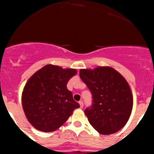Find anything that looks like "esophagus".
Masks as SVG:
<instances>
[{"label": "esophagus", "mask_w": 154, "mask_h": 154, "mask_svg": "<svg viewBox=\"0 0 154 154\" xmlns=\"http://www.w3.org/2000/svg\"><path fill=\"white\" fill-rule=\"evenodd\" d=\"M79 104H80V108H83V106H84V103H83L82 100H80V102H79Z\"/></svg>", "instance_id": "esophagus-1"}]
</instances>
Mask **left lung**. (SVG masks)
Wrapping results in <instances>:
<instances>
[{
	"mask_svg": "<svg viewBox=\"0 0 154 154\" xmlns=\"http://www.w3.org/2000/svg\"><path fill=\"white\" fill-rule=\"evenodd\" d=\"M80 77L92 93V106L84 111L91 126L103 135L121 130L131 117L134 103L126 79L107 66L80 69Z\"/></svg>",
	"mask_w": 154,
	"mask_h": 154,
	"instance_id": "8db88e82",
	"label": "left lung"
}]
</instances>
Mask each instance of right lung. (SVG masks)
Masks as SVG:
<instances>
[{
	"label": "right lung",
	"instance_id": "right-lung-1",
	"mask_svg": "<svg viewBox=\"0 0 154 154\" xmlns=\"http://www.w3.org/2000/svg\"><path fill=\"white\" fill-rule=\"evenodd\" d=\"M75 69L45 65L26 83L22 92V106L27 120L35 129L52 132L63 125L80 105L67 88Z\"/></svg>",
	"mask_w": 154,
	"mask_h": 154
}]
</instances>
